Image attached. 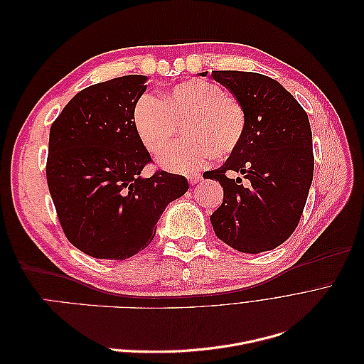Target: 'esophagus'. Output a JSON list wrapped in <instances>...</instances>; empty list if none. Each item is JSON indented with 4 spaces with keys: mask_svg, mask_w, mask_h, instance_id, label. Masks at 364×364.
<instances>
[{
    "mask_svg": "<svg viewBox=\"0 0 364 364\" xmlns=\"http://www.w3.org/2000/svg\"><path fill=\"white\" fill-rule=\"evenodd\" d=\"M186 179H188V182H190L191 185H194V183H197V182L200 181V174L190 173V174H186Z\"/></svg>",
    "mask_w": 364,
    "mask_h": 364,
    "instance_id": "esophagus-1",
    "label": "esophagus"
}]
</instances>
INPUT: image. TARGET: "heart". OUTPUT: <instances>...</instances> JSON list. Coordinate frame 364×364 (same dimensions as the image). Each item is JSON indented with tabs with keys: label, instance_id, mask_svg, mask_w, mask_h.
<instances>
[{
	"label": "heart",
	"instance_id": "1",
	"mask_svg": "<svg viewBox=\"0 0 364 364\" xmlns=\"http://www.w3.org/2000/svg\"><path fill=\"white\" fill-rule=\"evenodd\" d=\"M134 126L151 156H161L178 138H185L159 161L162 167L190 171L213 156L223 159L240 147L247 126L245 105L234 94L209 80L191 79L170 87L161 97L141 95Z\"/></svg>",
	"mask_w": 364,
	"mask_h": 364
}]
</instances>
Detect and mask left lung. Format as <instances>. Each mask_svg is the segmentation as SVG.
<instances>
[{
    "label": "left lung",
    "mask_w": 364,
    "mask_h": 364,
    "mask_svg": "<svg viewBox=\"0 0 364 364\" xmlns=\"http://www.w3.org/2000/svg\"><path fill=\"white\" fill-rule=\"evenodd\" d=\"M213 77L245 105L247 126L222 167L203 173L223 186V203L209 218L215 235L235 250H272L294 232L310 191V121L296 98L267 75L213 71ZM228 171L243 173L248 182L228 178Z\"/></svg>",
    "instance_id": "1"
}]
</instances>
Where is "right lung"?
Masks as SVG:
<instances>
[{
  "label": "right lung",
  "mask_w": 364,
  "mask_h": 364,
  "mask_svg": "<svg viewBox=\"0 0 364 364\" xmlns=\"http://www.w3.org/2000/svg\"><path fill=\"white\" fill-rule=\"evenodd\" d=\"M146 75L85 87L50 129L47 183L68 241L86 255L127 259L146 249L164 209L188 191L181 174L158 170L134 126Z\"/></svg>",
  "instance_id": "add662e5"
}]
</instances>
